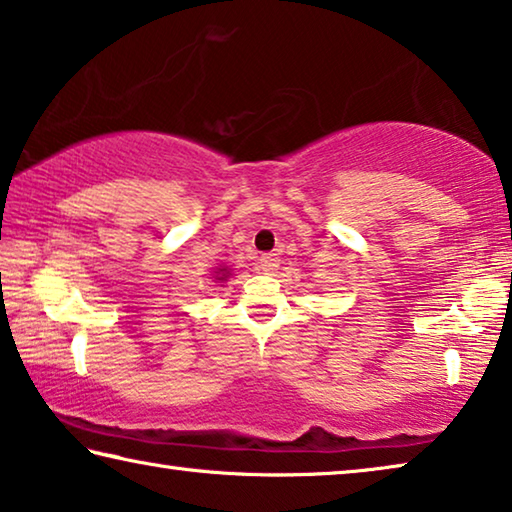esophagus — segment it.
Here are the masks:
<instances>
[{
	"label": "esophagus",
	"mask_w": 512,
	"mask_h": 512,
	"mask_svg": "<svg viewBox=\"0 0 512 512\" xmlns=\"http://www.w3.org/2000/svg\"><path fill=\"white\" fill-rule=\"evenodd\" d=\"M277 266H280V257H275V255H262V257H259V268H262L264 273H275Z\"/></svg>",
	"instance_id": "34e87169"
}]
</instances>
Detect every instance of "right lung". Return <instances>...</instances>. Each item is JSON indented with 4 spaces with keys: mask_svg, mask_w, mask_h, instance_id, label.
Returning <instances> with one entry per match:
<instances>
[{
    "mask_svg": "<svg viewBox=\"0 0 512 512\" xmlns=\"http://www.w3.org/2000/svg\"><path fill=\"white\" fill-rule=\"evenodd\" d=\"M221 273H225V268H221ZM225 277V275H223ZM223 277H216V280H223Z\"/></svg>",
    "mask_w": 512,
    "mask_h": 512,
    "instance_id": "obj_1",
    "label": "right lung"
}]
</instances>
